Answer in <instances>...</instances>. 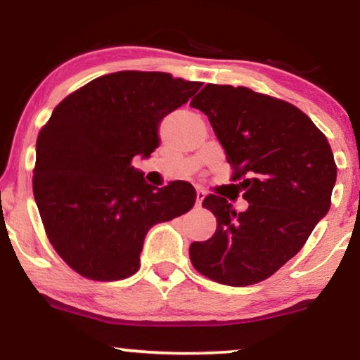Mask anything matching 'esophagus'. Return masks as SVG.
<instances>
[{"mask_svg":"<svg viewBox=\"0 0 360 360\" xmlns=\"http://www.w3.org/2000/svg\"><path fill=\"white\" fill-rule=\"evenodd\" d=\"M205 196L206 193L203 190H196V206H198V208H201V203H203Z\"/></svg>","mask_w":360,"mask_h":360,"instance_id":"1","label":"esophagus"}]
</instances>
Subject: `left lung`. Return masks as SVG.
Listing matches in <instances>:
<instances>
[{"label": "left lung", "mask_w": 360, "mask_h": 360, "mask_svg": "<svg viewBox=\"0 0 360 360\" xmlns=\"http://www.w3.org/2000/svg\"><path fill=\"white\" fill-rule=\"evenodd\" d=\"M190 105L208 116L249 203L236 213L223 196H206L218 228L190 245L191 264L231 287L262 282L328 214L338 175L331 147L297 106L245 86L206 85Z\"/></svg>", "instance_id": "left-lung-1"}]
</instances>
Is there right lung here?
Returning <instances> with one entry per match:
<instances>
[{"instance_id": "right-lung-1", "label": "right lung", "mask_w": 360, "mask_h": 360, "mask_svg": "<svg viewBox=\"0 0 360 360\" xmlns=\"http://www.w3.org/2000/svg\"><path fill=\"white\" fill-rule=\"evenodd\" d=\"M203 83L116 72L68 95L39 132L34 200L57 254L83 277L121 280L141 267L154 224L193 208L188 181L157 188L132 167L160 144L162 120Z\"/></svg>"}]
</instances>
